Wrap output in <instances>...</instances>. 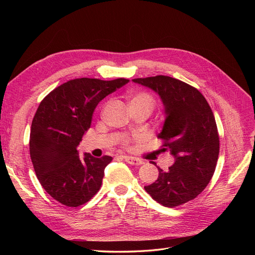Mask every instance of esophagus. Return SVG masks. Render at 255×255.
Here are the masks:
<instances>
[{"label": "esophagus", "instance_id": "1", "mask_svg": "<svg viewBox=\"0 0 255 255\" xmlns=\"http://www.w3.org/2000/svg\"><path fill=\"white\" fill-rule=\"evenodd\" d=\"M123 158H125V160L127 161L128 164L129 165H135V166H139V165H142L143 161L139 158L137 157H132V156H123Z\"/></svg>", "mask_w": 255, "mask_h": 255}]
</instances>
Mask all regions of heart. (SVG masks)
I'll list each match as a JSON object with an SVG mask.
<instances>
[{"instance_id":"obj_1","label":"heart","mask_w":255,"mask_h":255,"mask_svg":"<svg viewBox=\"0 0 255 255\" xmlns=\"http://www.w3.org/2000/svg\"><path fill=\"white\" fill-rule=\"evenodd\" d=\"M129 106L145 107L150 112L155 106V99L148 91H133L128 96Z\"/></svg>"}]
</instances>
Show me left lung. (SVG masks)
I'll return each instance as SVG.
<instances>
[{"instance_id": "left-lung-1", "label": "left lung", "mask_w": 255, "mask_h": 255, "mask_svg": "<svg viewBox=\"0 0 255 255\" xmlns=\"http://www.w3.org/2000/svg\"><path fill=\"white\" fill-rule=\"evenodd\" d=\"M133 82L151 88L163 101L166 119L157 137L175 158L168 171L157 167V180L144 189L161 205H182L201 194L215 172L219 135L214 114L201 92L180 80L156 75Z\"/></svg>"}]
</instances>
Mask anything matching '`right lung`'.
I'll return each mask as SVG.
<instances>
[{
    "label": "right lung",
    "mask_w": 255,
    "mask_h": 255,
    "mask_svg": "<svg viewBox=\"0 0 255 255\" xmlns=\"http://www.w3.org/2000/svg\"><path fill=\"white\" fill-rule=\"evenodd\" d=\"M129 81L75 79L52 90L38 106L29 135V154L41 186L59 203L76 207L88 202L102 185L113 157L85 153L78 145L90 128L100 101Z\"/></svg>",
    "instance_id": "add662e5"
}]
</instances>
